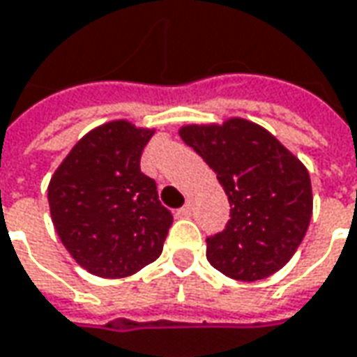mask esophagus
<instances>
[{
    "mask_svg": "<svg viewBox=\"0 0 357 357\" xmlns=\"http://www.w3.org/2000/svg\"><path fill=\"white\" fill-rule=\"evenodd\" d=\"M191 209H193V207H191V203H185V205L179 209V215H181V217H189V215H191Z\"/></svg>",
    "mask_w": 357,
    "mask_h": 357,
    "instance_id": "esophagus-1",
    "label": "esophagus"
}]
</instances>
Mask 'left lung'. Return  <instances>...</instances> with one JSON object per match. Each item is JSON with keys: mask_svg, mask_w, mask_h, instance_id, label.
I'll return each instance as SVG.
<instances>
[{"mask_svg": "<svg viewBox=\"0 0 357 357\" xmlns=\"http://www.w3.org/2000/svg\"><path fill=\"white\" fill-rule=\"evenodd\" d=\"M179 137L209 164L229 195V222L207 238L211 266L238 281L264 280L281 270L311 222V178L303 162L246 119L188 125Z\"/></svg>", "mask_w": 357, "mask_h": 357, "instance_id": "left-lung-1", "label": "left lung"}]
</instances>
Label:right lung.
I'll list each match as a JSON object with an SVG mask.
<instances>
[{
    "instance_id": "add662e5",
    "label": "right lung",
    "mask_w": 357,
    "mask_h": 357,
    "mask_svg": "<svg viewBox=\"0 0 357 357\" xmlns=\"http://www.w3.org/2000/svg\"><path fill=\"white\" fill-rule=\"evenodd\" d=\"M152 135L128 121L105 123L70 150L48 183L58 236L93 275L128 278L162 254L174 217L140 172Z\"/></svg>"
}]
</instances>
